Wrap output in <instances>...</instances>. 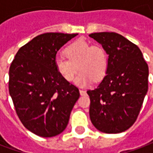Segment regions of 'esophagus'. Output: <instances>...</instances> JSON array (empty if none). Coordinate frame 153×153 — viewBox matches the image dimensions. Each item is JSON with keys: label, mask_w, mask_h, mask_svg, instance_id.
<instances>
[{"label": "esophagus", "mask_w": 153, "mask_h": 153, "mask_svg": "<svg viewBox=\"0 0 153 153\" xmlns=\"http://www.w3.org/2000/svg\"><path fill=\"white\" fill-rule=\"evenodd\" d=\"M79 93H80V95H82V96H84V95H86V91L85 90H83V89H79Z\"/></svg>", "instance_id": "34e87169"}]
</instances>
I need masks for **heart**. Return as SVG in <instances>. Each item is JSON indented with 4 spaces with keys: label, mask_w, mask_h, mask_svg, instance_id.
Returning <instances> with one entry per match:
<instances>
[{
    "label": "heart",
    "mask_w": 153,
    "mask_h": 153,
    "mask_svg": "<svg viewBox=\"0 0 153 153\" xmlns=\"http://www.w3.org/2000/svg\"><path fill=\"white\" fill-rule=\"evenodd\" d=\"M65 55L67 58H56V69L64 79L72 82L79 68L80 73L75 81L79 86H87L94 79H102L108 69V57L105 50L85 41H76L69 45L65 50Z\"/></svg>",
    "instance_id": "obj_1"
}]
</instances>
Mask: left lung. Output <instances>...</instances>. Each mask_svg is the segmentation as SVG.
<instances>
[{
    "mask_svg": "<svg viewBox=\"0 0 153 153\" xmlns=\"http://www.w3.org/2000/svg\"><path fill=\"white\" fill-rule=\"evenodd\" d=\"M108 55V69L90 97L91 121L99 131L118 134L137 120L148 88V66L140 49L115 33L89 34Z\"/></svg>",
    "mask_w": 153,
    "mask_h": 153,
    "instance_id": "8db88e82",
    "label": "left lung"
}]
</instances>
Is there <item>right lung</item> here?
Segmentation results:
<instances>
[{
  "label": "right lung",
  "instance_id": "1",
  "mask_svg": "<svg viewBox=\"0 0 153 153\" xmlns=\"http://www.w3.org/2000/svg\"><path fill=\"white\" fill-rule=\"evenodd\" d=\"M78 33H47L18 51L9 70V92L22 124L36 135L60 134L79 97L55 66L56 53Z\"/></svg>",
  "mask_w": 153,
  "mask_h": 153
}]
</instances>
